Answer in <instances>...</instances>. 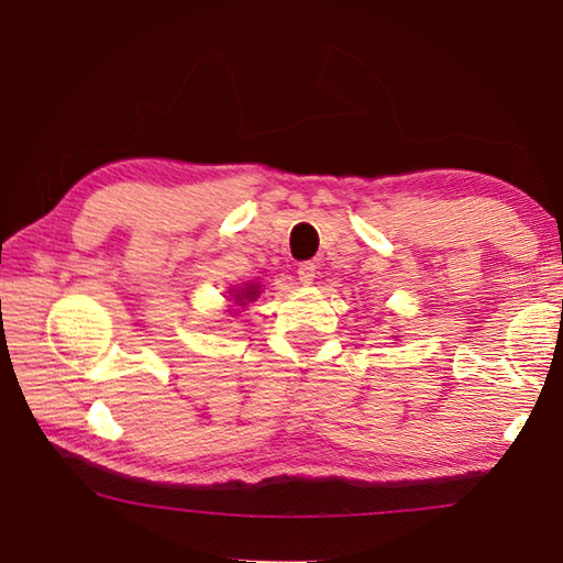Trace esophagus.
<instances>
[{
	"label": "esophagus",
	"instance_id": "34e87169",
	"mask_svg": "<svg viewBox=\"0 0 563 563\" xmlns=\"http://www.w3.org/2000/svg\"><path fill=\"white\" fill-rule=\"evenodd\" d=\"M318 278V268H316V263H300V268H298V280L302 283V285H310L312 280Z\"/></svg>",
	"mask_w": 563,
	"mask_h": 563
}]
</instances>
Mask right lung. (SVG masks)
I'll use <instances>...</instances> for the list:
<instances>
[{"instance_id":"1","label":"right lung","mask_w":563,"mask_h":563,"mask_svg":"<svg viewBox=\"0 0 563 563\" xmlns=\"http://www.w3.org/2000/svg\"><path fill=\"white\" fill-rule=\"evenodd\" d=\"M258 295H261L258 285L247 283L241 292H235V302H238V305H247V300H255V298H258Z\"/></svg>"}]
</instances>
